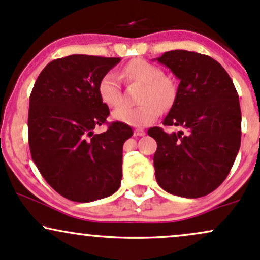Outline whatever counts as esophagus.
<instances>
[{"label": "esophagus", "instance_id": "esophagus-1", "mask_svg": "<svg viewBox=\"0 0 260 260\" xmlns=\"http://www.w3.org/2000/svg\"><path fill=\"white\" fill-rule=\"evenodd\" d=\"M135 136L136 137H142V136H144L145 135V131L144 129H141V128H137V129H135Z\"/></svg>", "mask_w": 260, "mask_h": 260}]
</instances>
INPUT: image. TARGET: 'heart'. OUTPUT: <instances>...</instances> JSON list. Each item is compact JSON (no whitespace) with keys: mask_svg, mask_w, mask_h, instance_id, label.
Here are the masks:
<instances>
[{"mask_svg":"<svg viewBox=\"0 0 260 260\" xmlns=\"http://www.w3.org/2000/svg\"><path fill=\"white\" fill-rule=\"evenodd\" d=\"M122 75L128 82H138L143 85L138 101V106H124L113 111L112 117L122 123L143 127L152 123L160 115V108L172 106L175 99V85L158 65L135 59L123 68ZM100 99L108 107H118L123 104L119 78L115 71H108L100 79L98 85Z\"/></svg>","mask_w":260,"mask_h":260,"instance_id":"1","label":"heart"}]
</instances>
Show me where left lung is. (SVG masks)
<instances>
[{"label": "left lung", "mask_w": 260, "mask_h": 260, "mask_svg": "<svg viewBox=\"0 0 260 260\" xmlns=\"http://www.w3.org/2000/svg\"><path fill=\"white\" fill-rule=\"evenodd\" d=\"M180 84L162 124L153 127L155 178L167 192L196 199L209 195L227 178L241 147V107L232 79L211 56L170 50L156 58Z\"/></svg>", "instance_id": "obj_1"}]
</instances>
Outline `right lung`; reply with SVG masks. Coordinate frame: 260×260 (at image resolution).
<instances>
[{"label": "right lung", "instance_id": "add662e5", "mask_svg": "<svg viewBox=\"0 0 260 260\" xmlns=\"http://www.w3.org/2000/svg\"><path fill=\"white\" fill-rule=\"evenodd\" d=\"M119 58L74 55L50 61L29 98L28 142L45 181L65 199L91 202L119 189L123 144L133 135L122 122L106 123L107 105L98 92L100 79Z\"/></svg>", "mask_w": 260, "mask_h": 260}]
</instances>
